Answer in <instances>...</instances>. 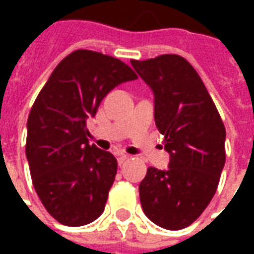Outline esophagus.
<instances>
[{
	"label": "esophagus",
	"instance_id": "1",
	"mask_svg": "<svg viewBox=\"0 0 254 254\" xmlns=\"http://www.w3.org/2000/svg\"><path fill=\"white\" fill-rule=\"evenodd\" d=\"M129 159V156L127 154H118V165L122 166L127 160Z\"/></svg>",
	"mask_w": 254,
	"mask_h": 254
}]
</instances>
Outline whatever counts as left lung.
<instances>
[{
  "label": "left lung",
  "instance_id": "obj_1",
  "mask_svg": "<svg viewBox=\"0 0 254 254\" xmlns=\"http://www.w3.org/2000/svg\"><path fill=\"white\" fill-rule=\"evenodd\" d=\"M155 95V124L170 152L167 170L149 167L138 190L144 213L167 230L190 226L218 189L226 127L196 69L177 54L130 61Z\"/></svg>",
  "mask_w": 254,
  "mask_h": 254
}]
</instances>
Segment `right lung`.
<instances>
[{"label": "right lung", "mask_w": 254, "mask_h": 254, "mask_svg": "<svg viewBox=\"0 0 254 254\" xmlns=\"http://www.w3.org/2000/svg\"><path fill=\"white\" fill-rule=\"evenodd\" d=\"M136 78L121 60L80 49L58 64L36 96L25 155L35 191L61 224L84 226L105 211L117 159L89 145L87 118L114 87Z\"/></svg>", "instance_id": "right-lung-1"}]
</instances>
